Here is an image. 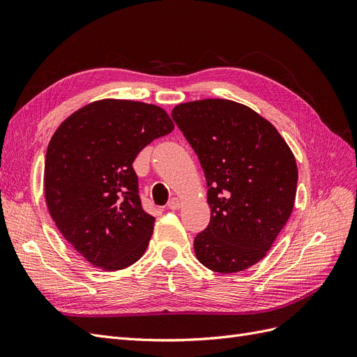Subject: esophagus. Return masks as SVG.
I'll list each match as a JSON object with an SVG mask.
<instances>
[{"mask_svg":"<svg viewBox=\"0 0 357 357\" xmlns=\"http://www.w3.org/2000/svg\"><path fill=\"white\" fill-rule=\"evenodd\" d=\"M181 207V201L178 198H171L168 202V208L169 210H178Z\"/></svg>","mask_w":357,"mask_h":357,"instance_id":"1","label":"esophagus"}]
</instances>
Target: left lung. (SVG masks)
<instances>
[{
    "label": "left lung",
    "instance_id": "obj_1",
    "mask_svg": "<svg viewBox=\"0 0 357 357\" xmlns=\"http://www.w3.org/2000/svg\"><path fill=\"white\" fill-rule=\"evenodd\" d=\"M199 158L211 219L195 255L211 271H244L264 259L294 210L298 167L275 126L231 100H199L172 109Z\"/></svg>",
    "mask_w": 357,
    "mask_h": 357
}]
</instances>
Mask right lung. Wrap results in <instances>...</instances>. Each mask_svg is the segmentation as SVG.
I'll return each instance as SVG.
<instances>
[{
	"label": "right lung",
	"mask_w": 357,
	"mask_h": 357,
	"mask_svg": "<svg viewBox=\"0 0 357 357\" xmlns=\"http://www.w3.org/2000/svg\"><path fill=\"white\" fill-rule=\"evenodd\" d=\"M172 129L158 105L105 98L70 114L52 135L46 205L63 238L91 265L119 271L144 255L155 218L142 208L132 162Z\"/></svg>",
	"instance_id": "right-lung-1"
}]
</instances>
